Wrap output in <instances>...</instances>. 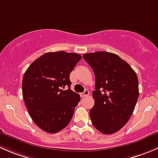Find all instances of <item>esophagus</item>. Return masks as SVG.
<instances>
[{"label": "esophagus", "mask_w": 158, "mask_h": 158, "mask_svg": "<svg viewBox=\"0 0 158 158\" xmlns=\"http://www.w3.org/2000/svg\"><path fill=\"white\" fill-rule=\"evenodd\" d=\"M89 95V92L88 89H85V91H84V92H82V93H81V96L82 97H86L88 96Z\"/></svg>", "instance_id": "34e87169"}]
</instances>
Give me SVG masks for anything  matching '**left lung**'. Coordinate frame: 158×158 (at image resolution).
Listing matches in <instances>:
<instances>
[{
  "label": "left lung",
  "mask_w": 158,
  "mask_h": 158,
  "mask_svg": "<svg viewBox=\"0 0 158 158\" xmlns=\"http://www.w3.org/2000/svg\"><path fill=\"white\" fill-rule=\"evenodd\" d=\"M83 59L95 74V101L89 111L92 125L106 135L117 132L128 122L139 95L136 73L117 54L91 52Z\"/></svg>",
  "instance_id": "1"
}]
</instances>
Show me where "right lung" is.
I'll list each match as a JSON object with an SVG mask.
<instances>
[{
  "label": "right lung",
  "mask_w": 158,
  "mask_h": 158,
  "mask_svg": "<svg viewBox=\"0 0 158 158\" xmlns=\"http://www.w3.org/2000/svg\"><path fill=\"white\" fill-rule=\"evenodd\" d=\"M81 59L79 54L64 51L47 52L25 72L23 100L32 120L44 131L57 133L71 121L80 95L70 89L69 75Z\"/></svg>",
  "instance_id": "obj_1"
}]
</instances>
